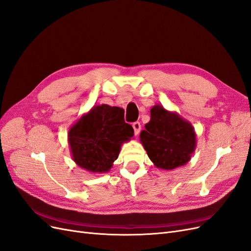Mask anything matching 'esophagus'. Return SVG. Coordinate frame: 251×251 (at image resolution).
<instances>
[{"mask_svg": "<svg viewBox=\"0 0 251 251\" xmlns=\"http://www.w3.org/2000/svg\"><path fill=\"white\" fill-rule=\"evenodd\" d=\"M133 128H134L135 135H138L140 132V128H141L140 123H138V121H135V123H133Z\"/></svg>", "mask_w": 251, "mask_h": 251, "instance_id": "1", "label": "esophagus"}]
</instances>
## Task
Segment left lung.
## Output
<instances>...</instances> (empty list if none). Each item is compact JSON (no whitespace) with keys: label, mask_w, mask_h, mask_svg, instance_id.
I'll return each mask as SVG.
<instances>
[{"label":"left lung","mask_w":251,"mask_h":251,"mask_svg":"<svg viewBox=\"0 0 251 251\" xmlns=\"http://www.w3.org/2000/svg\"><path fill=\"white\" fill-rule=\"evenodd\" d=\"M144 126L140 141L156 168L170 171L191 160L196 149V133L193 126L177 113L154 105L150 123Z\"/></svg>","instance_id":"8db88e82"}]
</instances>
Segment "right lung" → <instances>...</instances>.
Masks as SVG:
<instances>
[{
    "instance_id": "obj_1",
    "label": "right lung",
    "mask_w": 251,
    "mask_h": 251,
    "mask_svg": "<svg viewBox=\"0 0 251 251\" xmlns=\"http://www.w3.org/2000/svg\"><path fill=\"white\" fill-rule=\"evenodd\" d=\"M124 110L108 104L95 105L82 115L68 133L72 158L90 173H107L124 142L131 140L134 130L126 124Z\"/></svg>"
}]
</instances>
